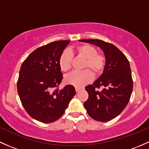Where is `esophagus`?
<instances>
[{"label": "esophagus", "mask_w": 149, "mask_h": 149, "mask_svg": "<svg viewBox=\"0 0 149 149\" xmlns=\"http://www.w3.org/2000/svg\"><path fill=\"white\" fill-rule=\"evenodd\" d=\"M75 89H76V92H78V91H80L81 90V88H79V87H76L75 88Z\"/></svg>", "instance_id": "obj_1"}]
</instances>
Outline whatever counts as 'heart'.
Segmentation results:
<instances>
[{
  "instance_id": "b5f03b06",
  "label": "heart",
  "mask_w": 149,
  "mask_h": 149,
  "mask_svg": "<svg viewBox=\"0 0 149 149\" xmlns=\"http://www.w3.org/2000/svg\"><path fill=\"white\" fill-rule=\"evenodd\" d=\"M75 52L78 56L86 59L83 64V68H88L83 71H73L65 76L64 81L67 84L76 87H82L90 83L93 78V71L95 74H99L103 70L105 65V58L103 55L97 53V49L90 45L78 46ZM73 54L69 50L63 51L60 56L59 66L62 71L68 72L72 66ZM91 70L90 71L89 70Z\"/></svg>"
}]
</instances>
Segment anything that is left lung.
Listing matches in <instances>:
<instances>
[{"mask_svg": "<svg viewBox=\"0 0 149 149\" xmlns=\"http://www.w3.org/2000/svg\"><path fill=\"white\" fill-rule=\"evenodd\" d=\"M81 42L97 46L104 52L106 61L103 73L92 85L86 87L88 99L84 107L93 119L107 122L117 117L130 101L133 90L130 62L112 44L91 39ZM101 87L102 91L95 90Z\"/></svg>", "mask_w": 149, "mask_h": 149, "instance_id": "obj_1", "label": "left lung"}]
</instances>
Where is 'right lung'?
I'll list each match as a JSON object with an SVG mask.
<instances>
[{
  "mask_svg": "<svg viewBox=\"0 0 149 149\" xmlns=\"http://www.w3.org/2000/svg\"><path fill=\"white\" fill-rule=\"evenodd\" d=\"M69 43V40H61L39 47L19 70L17 88L22 106L31 117L43 123L58 120L76 94L71 85L54 89L63 79L58 61Z\"/></svg>",
  "mask_w": 149,
  "mask_h": 149,
  "instance_id": "obj_1",
  "label": "right lung"
}]
</instances>
